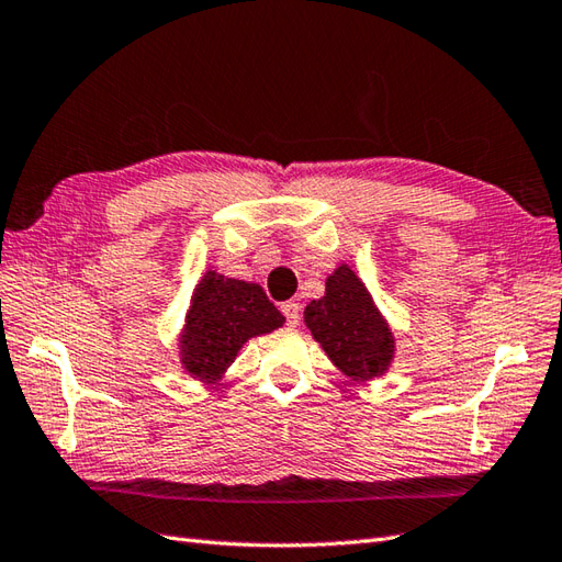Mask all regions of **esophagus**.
Wrapping results in <instances>:
<instances>
[{
	"label": "esophagus",
	"instance_id": "esophagus-1",
	"mask_svg": "<svg viewBox=\"0 0 562 562\" xmlns=\"http://www.w3.org/2000/svg\"><path fill=\"white\" fill-rule=\"evenodd\" d=\"M281 313L285 315V322H289V327H297V322H301V305L295 301H289L281 305Z\"/></svg>",
	"mask_w": 562,
	"mask_h": 562
}]
</instances>
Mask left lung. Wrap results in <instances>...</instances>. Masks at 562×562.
Listing matches in <instances>:
<instances>
[{
    "label": "left lung",
    "instance_id": "1",
    "mask_svg": "<svg viewBox=\"0 0 562 562\" xmlns=\"http://www.w3.org/2000/svg\"><path fill=\"white\" fill-rule=\"evenodd\" d=\"M305 324L346 378L368 382L390 370L396 351L392 327L348 265L329 273L324 295L305 307Z\"/></svg>",
    "mask_w": 562,
    "mask_h": 562
}]
</instances>
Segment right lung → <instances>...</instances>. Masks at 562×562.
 Masks as SVG:
<instances>
[{
  "mask_svg": "<svg viewBox=\"0 0 562 562\" xmlns=\"http://www.w3.org/2000/svg\"><path fill=\"white\" fill-rule=\"evenodd\" d=\"M283 322L259 283L209 269L192 293L178 339L184 375L206 384L221 380L249 339L271 334Z\"/></svg>",
  "mask_w": 562,
  "mask_h": 562,
  "instance_id": "add662e5",
  "label": "right lung"
}]
</instances>
